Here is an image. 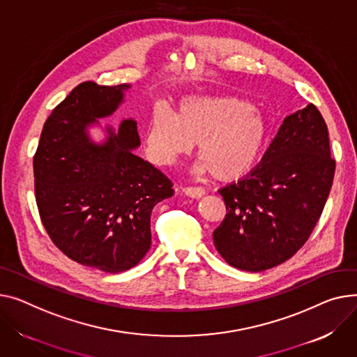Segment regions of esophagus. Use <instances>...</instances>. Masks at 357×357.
<instances>
[{
  "label": "esophagus",
  "mask_w": 357,
  "mask_h": 357,
  "mask_svg": "<svg viewBox=\"0 0 357 357\" xmlns=\"http://www.w3.org/2000/svg\"><path fill=\"white\" fill-rule=\"evenodd\" d=\"M183 194L189 198L199 199L205 195V189L201 186H186V188H183Z\"/></svg>",
  "instance_id": "1"
}]
</instances>
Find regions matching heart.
I'll list each match as a JSON object with an SVG mask.
<instances>
[{
  "mask_svg": "<svg viewBox=\"0 0 357 357\" xmlns=\"http://www.w3.org/2000/svg\"><path fill=\"white\" fill-rule=\"evenodd\" d=\"M197 171L221 182L245 178L263 156L268 142L264 114L232 96H192L179 102L176 114L158 106L146 129V151L156 165H171L194 149Z\"/></svg>",
  "mask_w": 357,
  "mask_h": 357,
  "instance_id": "obj_1",
  "label": "heart"
}]
</instances>
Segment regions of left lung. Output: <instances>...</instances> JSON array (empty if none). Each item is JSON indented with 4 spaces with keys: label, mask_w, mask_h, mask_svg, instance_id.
<instances>
[{
    "label": "left lung",
    "mask_w": 357,
    "mask_h": 357,
    "mask_svg": "<svg viewBox=\"0 0 357 357\" xmlns=\"http://www.w3.org/2000/svg\"><path fill=\"white\" fill-rule=\"evenodd\" d=\"M335 169L317 107L310 103L287 116L255 168L218 191L227 215L212 234L217 251L251 273L291 258L321 215Z\"/></svg>",
    "instance_id": "left-lung-1"
}]
</instances>
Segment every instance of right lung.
<instances>
[{"label":"right lung","mask_w":357,"mask_h":357,"mask_svg":"<svg viewBox=\"0 0 357 357\" xmlns=\"http://www.w3.org/2000/svg\"><path fill=\"white\" fill-rule=\"evenodd\" d=\"M130 84L84 82L47 119L34 155L36 201L52 241L79 264L117 274L151 248L153 206L174 195L172 182L132 151L137 123L106 126L103 144L89 128L112 116Z\"/></svg>","instance_id":"add662e5"}]
</instances>
